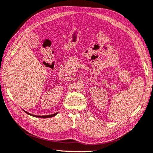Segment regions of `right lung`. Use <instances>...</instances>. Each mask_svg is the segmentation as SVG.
Here are the masks:
<instances>
[{
    "mask_svg": "<svg viewBox=\"0 0 153 153\" xmlns=\"http://www.w3.org/2000/svg\"><path fill=\"white\" fill-rule=\"evenodd\" d=\"M25 113H26L27 114H28V115H32V116H33V117H40V118H49V117H54L55 115H56L57 113H54V114L49 115H45V116H38V115H35L30 114V113H29L26 112V111H25Z\"/></svg>",
    "mask_w": 153,
    "mask_h": 153,
    "instance_id": "obj_1",
    "label": "right lung"
}]
</instances>
